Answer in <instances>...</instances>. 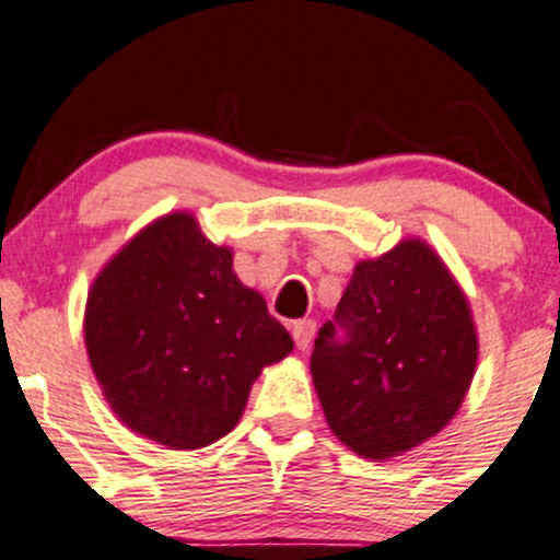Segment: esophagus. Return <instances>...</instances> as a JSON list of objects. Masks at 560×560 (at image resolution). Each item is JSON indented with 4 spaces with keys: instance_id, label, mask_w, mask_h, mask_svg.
Here are the masks:
<instances>
[{
    "instance_id": "1",
    "label": "esophagus",
    "mask_w": 560,
    "mask_h": 560,
    "mask_svg": "<svg viewBox=\"0 0 560 560\" xmlns=\"http://www.w3.org/2000/svg\"><path fill=\"white\" fill-rule=\"evenodd\" d=\"M313 335H316V322L313 318H300V322L292 324V337L298 342L300 350H305L313 342Z\"/></svg>"
}]
</instances>
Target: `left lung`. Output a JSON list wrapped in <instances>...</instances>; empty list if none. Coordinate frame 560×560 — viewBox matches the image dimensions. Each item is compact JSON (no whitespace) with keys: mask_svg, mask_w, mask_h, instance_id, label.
I'll return each mask as SVG.
<instances>
[{"mask_svg":"<svg viewBox=\"0 0 560 560\" xmlns=\"http://www.w3.org/2000/svg\"><path fill=\"white\" fill-rule=\"evenodd\" d=\"M478 364L468 294L441 255L409 236L359 260L311 374L331 433L364 459L398 457L454 420Z\"/></svg>","mask_w":560,"mask_h":560,"instance_id":"left-lung-1","label":"left lung"}]
</instances>
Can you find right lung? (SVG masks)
<instances>
[{
  "mask_svg": "<svg viewBox=\"0 0 560 560\" xmlns=\"http://www.w3.org/2000/svg\"><path fill=\"white\" fill-rule=\"evenodd\" d=\"M84 346L108 407L167 450H201L242 420L252 383L287 359L290 331L238 281L186 210L138 231L92 281Z\"/></svg>",
  "mask_w": 560,
  "mask_h": 560,
  "instance_id": "right-lung-1",
  "label": "right lung"
}]
</instances>
